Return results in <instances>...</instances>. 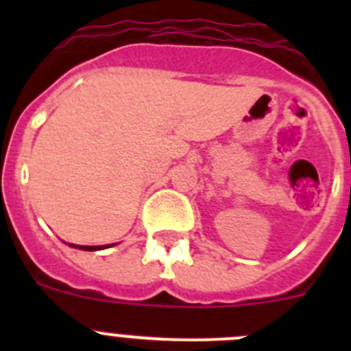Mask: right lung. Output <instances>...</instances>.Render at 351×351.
<instances>
[{"label":"right lung","mask_w":351,"mask_h":351,"mask_svg":"<svg viewBox=\"0 0 351 351\" xmlns=\"http://www.w3.org/2000/svg\"><path fill=\"white\" fill-rule=\"evenodd\" d=\"M71 247H79V250L84 251H96V250H105L108 246H77V244H71Z\"/></svg>","instance_id":"1"}]
</instances>
